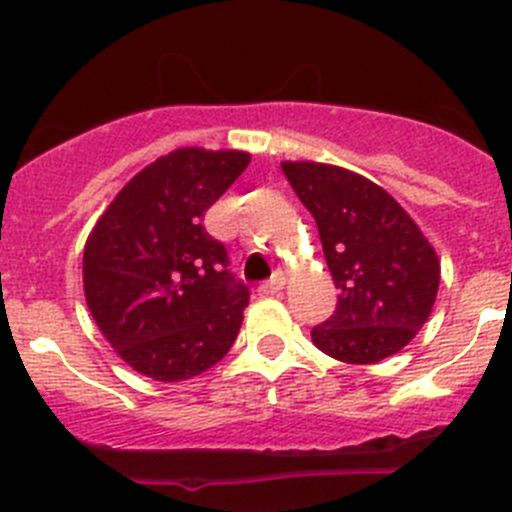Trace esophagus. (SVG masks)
<instances>
[{"mask_svg":"<svg viewBox=\"0 0 512 512\" xmlns=\"http://www.w3.org/2000/svg\"><path fill=\"white\" fill-rule=\"evenodd\" d=\"M285 282H287L285 272H280V270H277L275 275H272L270 280H267L265 285L260 287V292H262V294H277V292H280L282 287H285Z\"/></svg>","mask_w":512,"mask_h":512,"instance_id":"1","label":"esophagus"}]
</instances>
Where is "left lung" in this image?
<instances>
[{"instance_id":"obj_1","label":"left lung","mask_w":512,"mask_h":512,"mask_svg":"<svg viewBox=\"0 0 512 512\" xmlns=\"http://www.w3.org/2000/svg\"><path fill=\"white\" fill-rule=\"evenodd\" d=\"M287 180L314 215L339 287L337 312L312 329L319 352L376 364L401 352L431 317L441 262L416 220L381 185L317 160H282Z\"/></svg>"}]
</instances>
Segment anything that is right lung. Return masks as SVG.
<instances>
[{
    "label": "right lung",
    "mask_w": 512,
    "mask_h": 512,
    "mask_svg": "<svg viewBox=\"0 0 512 512\" xmlns=\"http://www.w3.org/2000/svg\"><path fill=\"white\" fill-rule=\"evenodd\" d=\"M250 158L235 148H175L133 175L86 237L89 312L138 374L185 381L230 352L247 287L227 275L225 247L203 218Z\"/></svg>",
    "instance_id": "right-lung-1"
}]
</instances>
